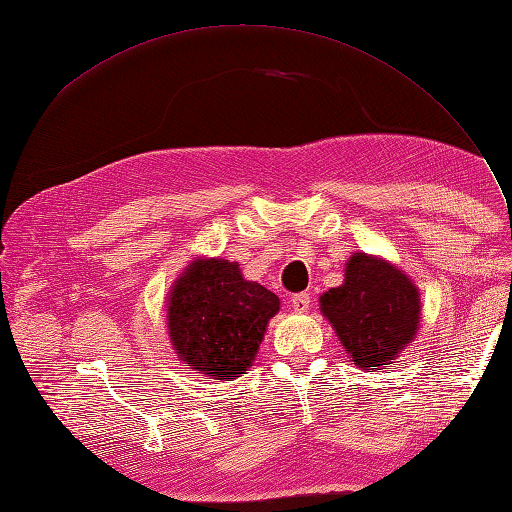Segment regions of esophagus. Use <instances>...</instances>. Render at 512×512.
I'll return each instance as SVG.
<instances>
[{
	"label": "esophagus",
	"mask_w": 512,
	"mask_h": 512,
	"mask_svg": "<svg viewBox=\"0 0 512 512\" xmlns=\"http://www.w3.org/2000/svg\"><path fill=\"white\" fill-rule=\"evenodd\" d=\"M290 303H292L294 312H297V314H305L307 309L312 307V297H309L307 292H299V294H294Z\"/></svg>",
	"instance_id": "34e87169"
}]
</instances>
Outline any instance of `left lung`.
<instances>
[{"instance_id":"8db88e82","label":"left lung","mask_w":512,"mask_h":512,"mask_svg":"<svg viewBox=\"0 0 512 512\" xmlns=\"http://www.w3.org/2000/svg\"><path fill=\"white\" fill-rule=\"evenodd\" d=\"M320 312L359 369H389L421 327V294L391 260L354 252L342 286L320 297Z\"/></svg>"}]
</instances>
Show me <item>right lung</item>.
I'll list each match as a JSON object with an SVG mask.
<instances>
[{
    "label": "right lung",
    "mask_w": 512,
    "mask_h": 512,
    "mask_svg": "<svg viewBox=\"0 0 512 512\" xmlns=\"http://www.w3.org/2000/svg\"><path fill=\"white\" fill-rule=\"evenodd\" d=\"M277 294L245 280L239 262L198 256L166 297V327L177 359L213 380H235L252 367Z\"/></svg>",
    "instance_id": "obj_1"
}]
</instances>
